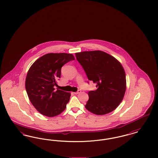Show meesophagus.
I'll use <instances>...</instances> for the list:
<instances>
[{"label":"esophagus","instance_id":"34e87169","mask_svg":"<svg viewBox=\"0 0 158 158\" xmlns=\"http://www.w3.org/2000/svg\"><path fill=\"white\" fill-rule=\"evenodd\" d=\"M81 92V91L80 90H78L77 92H74V94H75V95H77V94H80Z\"/></svg>","mask_w":158,"mask_h":158}]
</instances>
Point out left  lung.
Wrapping results in <instances>:
<instances>
[{
    "instance_id": "left-lung-1",
    "label": "left lung",
    "mask_w": 158,
    "mask_h": 158,
    "mask_svg": "<svg viewBox=\"0 0 158 158\" xmlns=\"http://www.w3.org/2000/svg\"><path fill=\"white\" fill-rule=\"evenodd\" d=\"M75 55L88 80L96 83L97 88L88 92L85 108L97 115L111 113L120 104L126 92V74L122 65L112 56L101 51Z\"/></svg>"
}]
</instances>
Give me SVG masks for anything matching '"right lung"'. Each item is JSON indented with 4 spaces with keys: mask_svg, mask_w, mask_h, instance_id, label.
<instances>
[{
    "mask_svg": "<svg viewBox=\"0 0 158 158\" xmlns=\"http://www.w3.org/2000/svg\"><path fill=\"white\" fill-rule=\"evenodd\" d=\"M75 60L72 54L48 53L36 60L30 68L25 89L31 102L47 117L58 115L66 108L70 93L54 89L61 76L62 66Z\"/></svg>",
    "mask_w": 158,
    "mask_h": 158,
    "instance_id": "right-lung-1",
    "label": "right lung"
}]
</instances>
